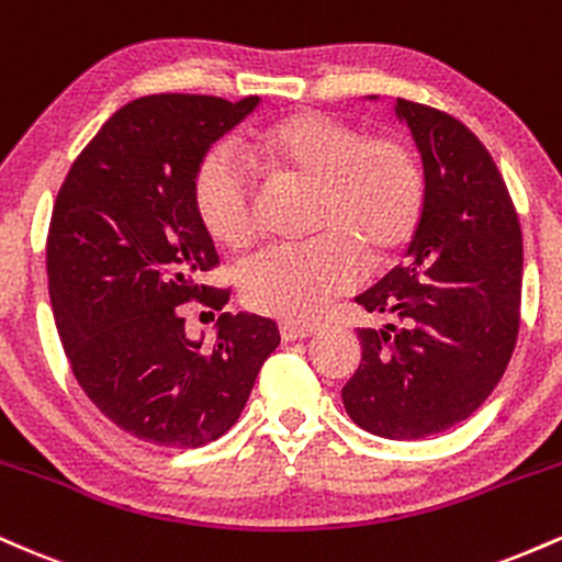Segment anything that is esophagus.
<instances>
[{"mask_svg":"<svg viewBox=\"0 0 562 562\" xmlns=\"http://www.w3.org/2000/svg\"><path fill=\"white\" fill-rule=\"evenodd\" d=\"M314 333V327L308 325H299V322H282L280 325V335L282 340H303Z\"/></svg>","mask_w":562,"mask_h":562,"instance_id":"34e87169","label":"esophagus"}]
</instances>
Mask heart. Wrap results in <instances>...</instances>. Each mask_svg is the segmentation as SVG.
Segmentation results:
<instances>
[{"label": "heart", "instance_id": "b5f03b06", "mask_svg": "<svg viewBox=\"0 0 562 562\" xmlns=\"http://www.w3.org/2000/svg\"><path fill=\"white\" fill-rule=\"evenodd\" d=\"M250 156L269 177L314 182L306 243L272 245L240 272L250 308L272 317L317 319L364 274V245L383 259L409 240L423 216L425 177L415 153L391 137H364L357 126L322 113H295L263 126ZM195 205L211 237L240 250L259 227L256 182L229 147L200 160Z\"/></svg>", "mask_w": 562, "mask_h": 562}]
</instances>
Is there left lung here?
I'll return each instance as SVG.
<instances>
[{
	"instance_id": "left-lung-1",
	"label": "left lung",
	"mask_w": 562,
	"mask_h": 562,
	"mask_svg": "<svg viewBox=\"0 0 562 562\" xmlns=\"http://www.w3.org/2000/svg\"><path fill=\"white\" fill-rule=\"evenodd\" d=\"M423 156L425 203L406 263L357 299L389 314L359 330L362 364L344 385L359 428L425 438L468 420L505 375L520 327L524 235L494 158L454 115L398 97Z\"/></svg>"
}]
</instances>
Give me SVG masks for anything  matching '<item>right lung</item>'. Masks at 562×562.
Instances as JSON below:
<instances>
[{"instance_id": "add662e5", "label": "right lung", "mask_w": 562, "mask_h": 562, "mask_svg": "<svg viewBox=\"0 0 562 562\" xmlns=\"http://www.w3.org/2000/svg\"><path fill=\"white\" fill-rule=\"evenodd\" d=\"M259 97L150 94L128 102L70 166L47 235L55 325L76 380L108 420L139 441L195 449L240 417L272 319L218 317L214 346L190 340L182 306L222 312L229 290L200 285L218 254L195 205L209 147Z\"/></svg>"}]
</instances>
